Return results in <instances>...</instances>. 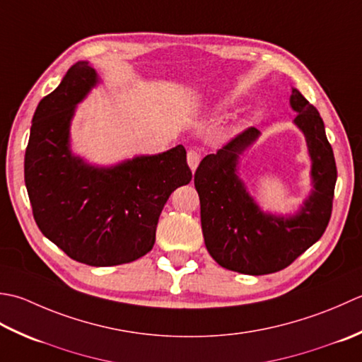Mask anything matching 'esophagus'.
<instances>
[{
  "mask_svg": "<svg viewBox=\"0 0 362 362\" xmlns=\"http://www.w3.org/2000/svg\"><path fill=\"white\" fill-rule=\"evenodd\" d=\"M200 160H202V153L200 151L190 150L187 153V164H189L192 172L197 170V167H198V164H200Z\"/></svg>",
  "mask_w": 362,
  "mask_h": 362,
  "instance_id": "esophagus-1",
  "label": "esophagus"
}]
</instances>
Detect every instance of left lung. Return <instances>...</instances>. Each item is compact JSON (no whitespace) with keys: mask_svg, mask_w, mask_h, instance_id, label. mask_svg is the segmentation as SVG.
<instances>
[{"mask_svg":"<svg viewBox=\"0 0 362 362\" xmlns=\"http://www.w3.org/2000/svg\"><path fill=\"white\" fill-rule=\"evenodd\" d=\"M291 106L298 112L293 122L306 137L314 184L313 194L295 216L262 212L239 180V154L259 136L256 128L245 129L216 154L203 158L195 172L206 248L228 270L275 274L303 255L328 226L337 180L333 148L320 114L297 88H292Z\"/></svg>","mask_w":362,"mask_h":362,"instance_id":"left-lung-1","label":"left lung"}]
</instances>
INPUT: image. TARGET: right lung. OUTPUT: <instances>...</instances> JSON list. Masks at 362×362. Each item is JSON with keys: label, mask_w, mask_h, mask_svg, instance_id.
Instances as JSON below:
<instances>
[{"label": "right lung", "mask_w": 362, "mask_h": 362, "mask_svg": "<svg viewBox=\"0 0 362 362\" xmlns=\"http://www.w3.org/2000/svg\"><path fill=\"white\" fill-rule=\"evenodd\" d=\"M98 83L76 62L37 106L25 154L33 216L45 238L71 259L93 267L132 262L150 252L164 204L192 172L182 145L114 167H93L71 154L75 107Z\"/></svg>", "instance_id": "add662e5"}]
</instances>
